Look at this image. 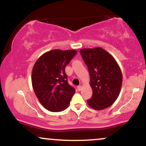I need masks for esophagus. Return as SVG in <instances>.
Masks as SVG:
<instances>
[{"label": "esophagus", "instance_id": "1", "mask_svg": "<svg viewBox=\"0 0 146 146\" xmlns=\"http://www.w3.org/2000/svg\"><path fill=\"white\" fill-rule=\"evenodd\" d=\"M78 89L79 91H80V90L82 89V86H78Z\"/></svg>", "mask_w": 146, "mask_h": 146}]
</instances>
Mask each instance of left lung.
Returning a JSON list of instances; mask_svg holds the SVG:
<instances>
[{"label":"left lung","instance_id":"1","mask_svg":"<svg viewBox=\"0 0 146 146\" xmlns=\"http://www.w3.org/2000/svg\"><path fill=\"white\" fill-rule=\"evenodd\" d=\"M80 53L90 75L92 98L87 101L93 109H105L116 101L121 90L122 73L117 61L102 47L82 48Z\"/></svg>","mask_w":146,"mask_h":146}]
</instances>
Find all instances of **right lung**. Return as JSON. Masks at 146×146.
I'll return each mask as SVG.
<instances>
[{"instance_id":"obj_1","label":"right lung","mask_w":146,"mask_h":146,"mask_svg":"<svg viewBox=\"0 0 146 146\" xmlns=\"http://www.w3.org/2000/svg\"><path fill=\"white\" fill-rule=\"evenodd\" d=\"M77 51L74 49H53L36 60L31 73L33 89L46 109L62 111L68 108L75 90L67 82L64 68Z\"/></svg>"}]
</instances>
